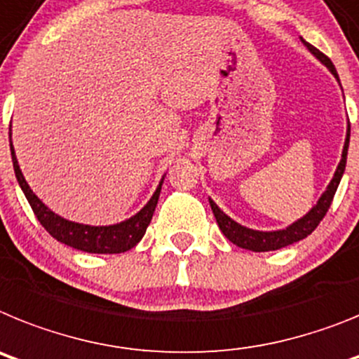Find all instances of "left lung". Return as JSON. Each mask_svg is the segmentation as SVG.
<instances>
[{
  "mask_svg": "<svg viewBox=\"0 0 359 359\" xmlns=\"http://www.w3.org/2000/svg\"><path fill=\"white\" fill-rule=\"evenodd\" d=\"M309 52L313 55H316L330 72H332V76L338 79V74H336V68L332 65L329 57H327L323 52L316 48V46L309 45L307 41L302 39ZM348 139H351V124H348V130H347V139H345V146H344V154H341V161H339L338 168H336V173L330 180V184L327 186L325 193H323L320 201L316 202L313 210L309 213L302 217L300 220H296L294 224H291L289 227L285 229H280V231H255V229H249V227L240 226L236 224L233 218L227 217L217 204L210 198V205L211 210H213L215 218H217V224L220 227V231L226 235L227 240H231L233 244L238 245L242 249H249V251H255V253H262V251H274V249H280V248H285V245H291L298 240L305 238V236H309L311 233L314 231L318 227V224L322 222L325 213L329 211L330 204H332V198H334V193L338 189V184L344 177V171H345V164H347V149H348Z\"/></svg>",
  "mask_w": 359,
  "mask_h": 359,
  "instance_id": "left-lung-1",
  "label": "left lung"
}]
</instances>
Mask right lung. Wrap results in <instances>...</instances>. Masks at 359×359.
Returning a JSON list of instances; mask_svg holds the SVG:
<instances>
[{
  "instance_id": "obj_1",
  "label": "right lung",
  "mask_w": 359,
  "mask_h": 359,
  "mask_svg": "<svg viewBox=\"0 0 359 359\" xmlns=\"http://www.w3.org/2000/svg\"><path fill=\"white\" fill-rule=\"evenodd\" d=\"M11 154H12V164H14L15 179L20 182L21 189H23L25 197L29 201L30 208H32L34 215L37 220L41 222L50 235L54 236L57 242L70 245L74 249L85 251V253H99V255H114V253H124L128 249L135 248L141 238L144 236L146 227L151 222L154 211L157 208L158 195H161L162 180L158 184V188L155 189L154 197L149 198L148 204L142 208L137 215L132 218H128L121 224H114V226H86V224L70 222L67 218L59 217L54 211L48 210L39 198L36 197V193L30 189V186L25 180L23 173L20 170L18 158L14 154V146H12L11 139Z\"/></svg>"
}]
</instances>
